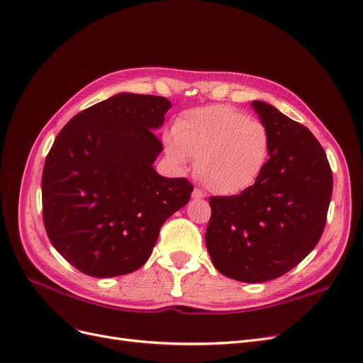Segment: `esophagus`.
<instances>
[{
  "label": "esophagus",
  "mask_w": 363,
  "mask_h": 363,
  "mask_svg": "<svg viewBox=\"0 0 363 363\" xmlns=\"http://www.w3.org/2000/svg\"><path fill=\"white\" fill-rule=\"evenodd\" d=\"M206 195H204V192H202L201 189H194V192H192V198L194 199H201V198H204Z\"/></svg>",
  "instance_id": "1"
}]
</instances>
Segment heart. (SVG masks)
<instances>
[{"label": "heart", "instance_id": "heart-1", "mask_svg": "<svg viewBox=\"0 0 363 363\" xmlns=\"http://www.w3.org/2000/svg\"><path fill=\"white\" fill-rule=\"evenodd\" d=\"M267 126L229 106L187 110L164 138L171 161L186 167L196 159V174L208 191L237 195L252 187L269 157Z\"/></svg>", "mask_w": 363, "mask_h": 363}]
</instances>
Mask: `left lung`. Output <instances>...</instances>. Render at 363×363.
<instances>
[{
	"mask_svg": "<svg viewBox=\"0 0 363 363\" xmlns=\"http://www.w3.org/2000/svg\"><path fill=\"white\" fill-rule=\"evenodd\" d=\"M252 107L269 133V159L249 189L210 198L206 244L214 268L226 277L262 283L291 271L320 240L332 171L308 128L264 101Z\"/></svg>",
	"mask_w": 363,
	"mask_h": 363,
	"instance_id": "obj_1",
	"label": "left lung"
}]
</instances>
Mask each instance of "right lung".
<instances>
[{"label": "right lung", "mask_w": 363, "mask_h": 363, "mask_svg": "<svg viewBox=\"0 0 363 363\" xmlns=\"http://www.w3.org/2000/svg\"><path fill=\"white\" fill-rule=\"evenodd\" d=\"M171 103L118 94L76 114L55 138L41 179L43 222L53 247L86 275L129 274L146 264L159 230L194 186L153 168L155 135Z\"/></svg>", "instance_id": "obj_1"}]
</instances>
